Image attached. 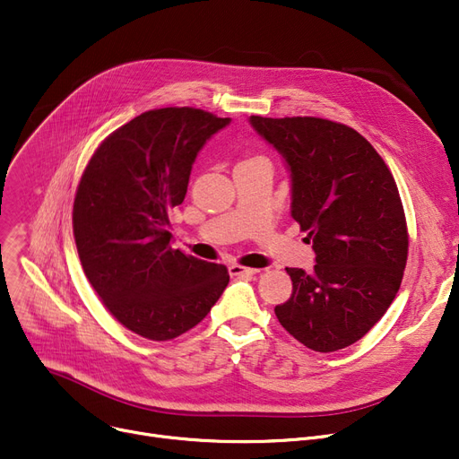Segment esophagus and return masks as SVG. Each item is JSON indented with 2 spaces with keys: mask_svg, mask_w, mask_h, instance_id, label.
Masks as SVG:
<instances>
[{
  "mask_svg": "<svg viewBox=\"0 0 459 459\" xmlns=\"http://www.w3.org/2000/svg\"><path fill=\"white\" fill-rule=\"evenodd\" d=\"M229 273H230L232 277H249V275L258 273V270H255V268H244V266H239V264H232V266H229Z\"/></svg>",
  "mask_w": 459,
  "mask_h": 459,
  "instance_id": "esophagus-1",
  "label": "esophagus"
}]
</instances>
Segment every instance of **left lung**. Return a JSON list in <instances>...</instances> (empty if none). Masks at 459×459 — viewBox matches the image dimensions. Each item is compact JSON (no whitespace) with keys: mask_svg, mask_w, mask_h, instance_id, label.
<instances>
[{"mask_svg":"<svg viewBox=\"0 0 459 459\" xmlns=\"http://www.w3.org/2000/svg\"><path fill=\"white\" fill-rule=\"evenodd\" d=\"M253 130L290 173V213L312 239L315 270L286 268L292 296L275 307L281 325L315 351L357 342L391 307L407 260L396 182L353 128L316 117L251 115Z\"/></svg>","mask_w":459,"mask_h":459,"instance_id":"8db88e82","label":"left lung"}]
</instances>
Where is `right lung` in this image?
Here are the masks:
<instances>
[{
    "label": "right lung",
    "instance_id": "add662e5",
    "mask_svg": "<svg viewBox=\"0 0 459 459\" xmlns=\"http://www.w3.org/2000/svg\"><path fill=\"white\" fill-rule=\"evenodd\" d=\"M230 123L195 108L144 111L104 139L80 180L72 225L83 272L111 315L149 341L195 327L229 284L223 264L171 247L193 161Z\"/></svg>",
    "mask_w": 459,
    "mask_h": 459
}]
</instances>
